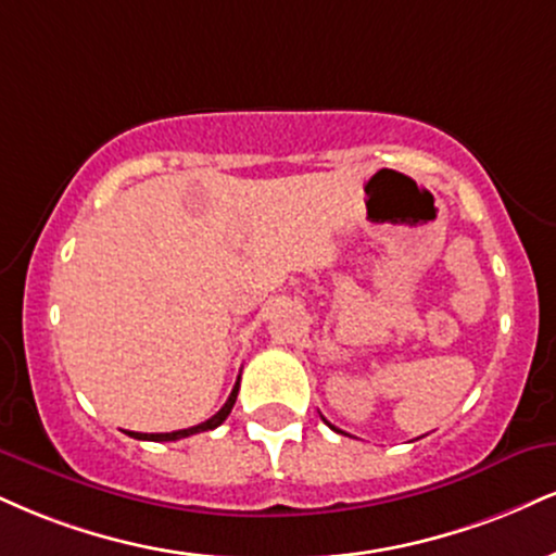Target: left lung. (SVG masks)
<instances>
[{
  "instance_id": "obj_1",
  "label": "left lung",
  "mask_w": 556,
  "mask_h": 556,
  "mask_svg": "<svg viewBox=\"0 0 556 556\" xmlns=\"http://www.w3.org/2000/svg\"><path fill=\"white\" fill-rule=\"evenodd\" d=\"M324 422H326V419H324ZM326 425H329V422H326ZM329 427H331V430H337V427H333V425H329ZM337 432H339V430H337Z\"/></svg>"
}]
</instances>
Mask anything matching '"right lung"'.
I'll list each match as a JSON object with an SVG mask.
<instances>
[{
    "instance_id": "right-lung-1",
    "label": "right lung",
    "mask_w": 556,
    "mask_h": 556,
    "mask_svg": "<svg viewBox=\"0 0 556 556\" xmlns=\"http://www.w3.org/2000/svg\"><path fill=\"white\" fill-rule=\"evenodd\" d=\"M238 380H240V378H238ZM238 388H240V383H236V388H232L230 399L225 401L223 409H219L217 414H214V417H210V419H206V422H202V425H193V427H189V430H176V432H150V434H147V432H126V434H129V438H134V440H157V443H168V440H180V438H189V434L214 430V427H219V425L225 422L227 414H230L232 406H236Z\"/></svg>"
}]
</instances>
